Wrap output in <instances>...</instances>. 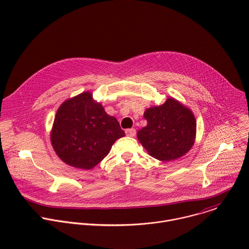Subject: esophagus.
<instances>
[{
	"label": "esophagus",
	"mask_w": 249,
	"mask_h": 249,
	"mask_svg": "<svg viewBox=\"0 0 249 249\" xmlns=\"http://www.w3.org/2000/svg\"><path fill=\"white\" fill-rule=\"evenodd\" d=\"M125 133L128 137H135L136 136V130L134 128H131V129H126L125 130Z\"/></svg>",
	"instance_id": "34e87169"
}]
</instances>
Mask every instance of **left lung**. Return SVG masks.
I'll return each mask as SVG.
<instances>
[{
  "label": "left lung",
  "instance_id": "1",
  "mask_svg": "<svg viewBox=\"0 0 249 249\" xmlns=\"http://www.w3.org/2000/svg\"><path fill=\"white\" fill-rule=\"evenodd\" d=\"M148 124L138 131L140 143L153 158L169 161L185 155L195 142L196 120L192 111L174 98L148 108Z\"/></svg>",
  "mask_w": 249,
  "mask_h": 249
}]
</instances>
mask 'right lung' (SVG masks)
I'll list each match as a JSON object with an SVG mask.
<instances>
[{
    "label": "right lung",
    "instance_id": "add662e5",
    "mask_svg": "<svg viewBox=\"0 0 249 249\" xmlns=\"http://www.w3.org/2000/svg\"><path fill=\"white\" fill-rule=\"evenodd\" d=\"M125 136L117 119L104 111L89 91L61 104L51 131V144L67 164L90 169L108 155Z\"/></svg>",
    "mask_w": 249,
    "mask_h": 249
}]
</instances>
